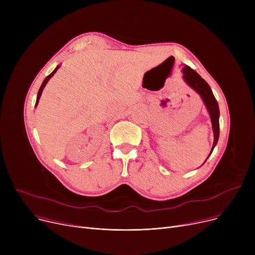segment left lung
Wrapping results in <instances>:
<instances>
[{
    "label": "left lung",
    "instance_id": "obj_1",
    "mask_svg": "<svg viewBox=\"0 0 255 255\" xmlns=\"http://www.w3.org/2000/svg\"><path fill=\"white\" fill-rule=\"evenodd\" d=\"M182 72H183V78L187 83V85L191 87L196 93L199 94V96L202 97V99L207 107V110L210 114L213 132H214V142H213L212 150L209 154V156H210L212 154L214 148H215V145L217 144V141L219 138V116H220L219 106H218L217 100H216L215 96H214V94H213L210 86L208 85V83L204 78L200 77V75L196 71L191 69L189 66H185ZM207 159H206V161H207Z\"/></svg>",
    "mask_w": 255,
    "mask_h": 255
}]
</instances>
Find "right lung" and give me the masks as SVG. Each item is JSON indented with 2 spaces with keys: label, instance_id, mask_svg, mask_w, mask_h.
I'll return each mask as SVG.
<instances>
[{
  "label": "right lung",
  "instance_id": "obj_1",
  "mask_svg": "<svg viewBox=\"0 0 255 255\" xmlns=\"http://www.w3.org/2000/svg\"><path fill=\"white\" fill-rule=\"evenodd\" d=\"M60 68V66H57V68L53 70L48 76H46L45 77V79L43 80V83H42V85H41V87H40V89H39V91H38V94H37V99H36V104H35V106H37V104H38V102H39V99H40V97H41V94H42V91H43V89H44V87L46 86V84H47V82L49 80V78L55 74L56 72H57V70Z\"/></svg>",
  "mask_w": 255,
  "mask_h": 255
}]
</instances>
